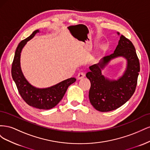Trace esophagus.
<instances>
[{
  "mask_svg": "<svg viewBox=\"0 0 150 150\" xmlns=\"http://www.w3.org/2000/svg\"><path fill=\"white\" fill-rule=\"evenodd\" d=\"M84 76H85V74H84V72H79V73H78V76H77V79H83V78H84Z\"/></svg>",
  "mask_w": 150,
  "mask_h": 150,
  "instance_id": "esophagus-1",
  "label": "esophagus"
}]
</instances>
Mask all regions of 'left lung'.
Returning a JSON list of instances; mask_svg holds the SVG:
<instances>
[{
	"label": "left lung",
	"instance_id": "1",
	"mask_svg": "<svg viewBox=\"0 0 150 150\" xmlns=\"http://www.w3.org/2000/svg\"><path fill=\"white\" fill-rule=\"evenodd\" d=\"M118 57H123L127 61L124 74L117 80L105 78L102 70L111 60ZM89 69L86 75L91 82L89 98L96 110L108 112L116 110L133 96L137 85L139 62L133 43L124 35H121L114 52L103 57L98 64L91 66Z\"/></svg>",
	"mask_w": 150,
	"mask_h": 150
}]
</instances>
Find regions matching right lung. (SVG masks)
Masks as SVG:
<instances>
[{
  "mask_svg": "<svg viewBox=\"0 0 150 150\" xmlns=\"http://www.w3.org/2000/svg\"><path fill=\"white\" fill-rule=\"evenodd\" d=\"M39 32L38 29L35 30L18 45L12 62L11 73L18 91L27 104L39 110H49L56 106L61 101L68 87L74 83L76 79L71 78L51 87L42 89L34 87L26 80L21 68V53L27 42L33 39Z\"/></svg>",
  "mask_w": 150,
  "mask_h": 150,
  "instance_id": "1",
  "label": "right lung"
}]
</instances>
